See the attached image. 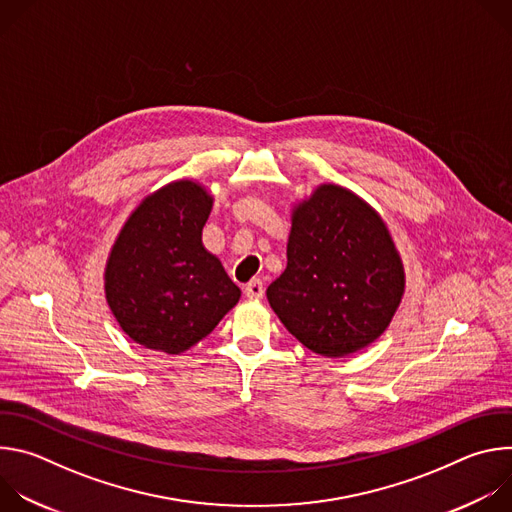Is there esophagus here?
Here are the masks:
<instances>
[{"instance_id":"34e87169","label":"esophagus","mask_w":512,"mask_h":512,"mask_svg":"<svg viewBox=\"0 0 512 512\" xmlns=\"http://www.w3.org/2000/svg\"><path fill=\"white\" fill-rule=\"evenodd\" d=\"M263 294H265V289H263V283H261L259 279H251V281L245 285V296H247L249 300H261Z\"/></svg>"}]
</instances>
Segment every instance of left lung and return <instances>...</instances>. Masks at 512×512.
Returning a JSON list of instances; mask_svg holds the SVG:
<instances>
[{
    "label": "left lung",
    "instance_id": "left-lung-1",
    "mask_svg": "<svg viewBox=\"0 0 512 512\" xmlns=\"http://www.w3.org/2000/svg\"><path fill=\"white\" fill-rule=\"evenodd\" d=\"M403 294V259L367 200L324 182L294 202L287 265L267 287L291 336L320 356H348L389 328Z\"/></svg>",
    "mask_w": 512,
    "mask_h": 512
}]
</instances>
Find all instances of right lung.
<instances>
[{"mask_svg": "<svg viewBox=\"0 0 512 512\" xmlns=\"http://www.w3.org/2000/svg\"><path fill=\"white\" fill-rule=\"evenodd\" d=\"M214 196L180 178L143 196L109 251L105 300L121 330L143 348L180 354L239 304L241 289L202 245Z\"/></svg>", "mask_w": 512, "mask_h": 512, "instance_id": "add662e5", "label": "right lung"}]
</instances>
